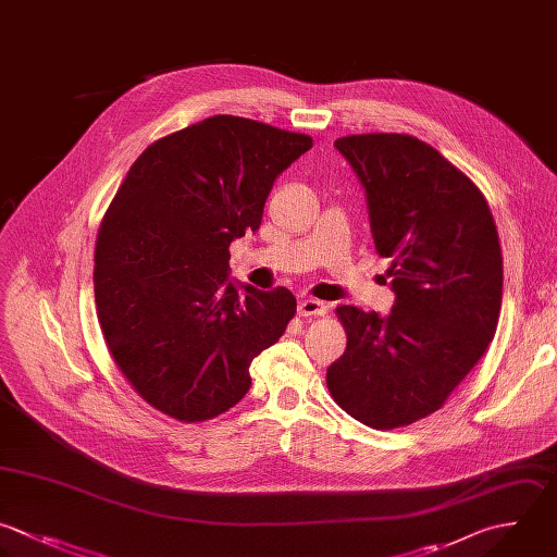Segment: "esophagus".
<instances>
[{
	"mask_svg": "<svg viewBox=\"0 0 557 557\" xmlns=\"http://www.w3.org/2000/svg\"><path fill=\"white\" fill-rule=\"evenodd\" d=\"M298 313L305 315V318H309V315H324L326 313V305L315 300V298H302L298 302Z\"/></svg>",
	"mask_w": 557,
	"mask_h": 557,
	"instance_id": "obj_1",
	"label": "esophagus"
}]
</instances>
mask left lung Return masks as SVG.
Returning a JSON list of instances; mask_svg holds the SVG:
<instances>
[{
	"label": "left lung",
	"mask_w": 557,
	"mask_h": 557,
	"mask_svg": "<svg viewBox=\"0 0 557 557\" xmlns=\"http://www.w3.org/2000/svg\"><path fill=\"white\" fill-rule=\"evenodd\" d=\"M376 252L392 259V313L335 309L346 350L326 370L333 400L372 429L437 411L487 350L500 313L503 257L479 187L429 144L398 133L348 135Z\"/></svg>",
	"instance_id": "left-lung-1"
}]
</instances>
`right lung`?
<instances>
[{"label":"right lung","mask_w":557,"mask_h":557,"mask_svg":"<svg viewBox=\"0 0 557 557\" xmlns=\"http://www.w3.org/2000/svg\"><path fill=\"white\" fill-rule=\"evenodd\" d=\"M309 135L215 115L172 133L128 170L96 239V307L133 389L181 422L250 389V363L296 313L289 289L228 281V246L257 231L276 176Z\"/></svg>","instance_id":"obj_1"}]
</instances>
